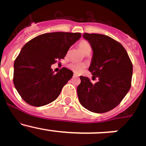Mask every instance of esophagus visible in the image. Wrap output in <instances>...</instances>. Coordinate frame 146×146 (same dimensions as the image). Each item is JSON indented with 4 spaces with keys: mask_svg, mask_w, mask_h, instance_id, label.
<instances>
[{
    "mask_svg": "<svg viewBox=\"0 0 146 146\" xmlns=\"http://www.w3.org/2000/svg\"><path fill=\"white\" fill-rule=\"evenodd\" d=\"M73 77H74V78H77V77H78V76L77 74H74V75H73Z\"/></svg>",
    "mask_w": 146,
    "mask_h": 146,
    "instance_id": "esophagus-1",
    "label": "esophagus"
}]
</instances>
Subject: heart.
Returning a JSON list of instances; mask_svg holds the SVG:
<instances>
[{"label": "heart", "mask_w": 146, "mask_h": 146, "mask_svg": "<svg viewBox=\"0 0 146 146\" xmlns=\"http://www.w3.org/2000/svg\"><path fill=\"white\" fill-rule=\"evenodd\" d=\"M78 46L84 54H86L88 51H91L90 45L89 44V43L87 41H81L79 43ZM68 67L70 70H73L75 73H80L85 69V65L82 64V63H71V64H69Z\"/></svg>", "instance_id": "heart-1"}]
</instances>
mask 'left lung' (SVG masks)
Returning <instances> with one entry per match:
<instances>
[{
    "mask_svg": "<svg viewBox=\"0 0 146 146\" xmlns=\"http://www.w3.org/2000/svg\"><path fill=\"white\" fill-rule=\"evenodd\" d=\"M82 36L93 51L89 70L99 81L92 84L88 78L80 76L78 100L92 112H107L117 107L130 90L132 63L123 46L109 36L84 33Z\"/></svg>",
    "mask_w": 146,
    "mask_h": 146,
    "instance_id": "left-lung-1",
    "label": "left lung"
}]
</instances>
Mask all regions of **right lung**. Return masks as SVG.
<instances>
[{"mask_svg": "<svg viewBox=\"0 0 146 146\" xmlns=\"http://www.w3.org/2000/svg\"><path fill=\"white\" fill-rule=\"evenodd\" d=\"M80 36V33H46L33 38L22 48L14 62L13 82L27 104L42 107L58 98L73 73L64 67L54 73L51 66L64 58Z\"/></svg>", "mask_w": 146, "mask_h": 146, "instance_id": "right-lung-1", "label": "right lung"}]
</instances>
